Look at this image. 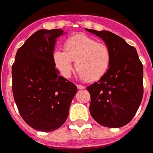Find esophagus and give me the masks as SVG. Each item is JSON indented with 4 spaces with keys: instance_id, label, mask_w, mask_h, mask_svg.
Instances as JSON below:
<instances>
[{
    "instance_id": "34e87169",
    "label": "esophagus",
    "mask_w": 153,
    "mask_h": 153,
    "mask_svg": "<svg viewBox=\"0 0 153 153\" xmlns=\"http://www.w3.org/2000/svg\"><path fill=\"white\" fill-rule=\"evenodd\" d=\"M76 87H77L78 89H80V90H84L85 88V87L82 85V84H76Z\"/></svg>"
}]
</instances>
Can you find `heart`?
<instances>
[{"label":"heart","instance_id":"1","mask_svg":"<svg viewBox=\"0 0 153 153\" xmlns=\"http://www.w3.org/2000/svg\"><path fill=\"white\" fill-rule=\"evenodd\" d=\"M64 51L55 50L53 60L63 76L69 77L73 71V62L76 69L86 81L93 82L103 77L109 70L112 61L111 48L106 43L86 35L78 34L67 38L64 42Z\"/></svg>","mask_w":153,"mask_h":153}]
</instances>
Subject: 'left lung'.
Instances as JSON below:
<instances>
[{"label":"left lung","instance_id":"1","mask_svg":"<svg viewBox=\"0 0 153 153\" xmlns=\"http://www.w3.org/2000/svg\"><path fill=\"white\" fill-rule=\"evenodd\" d=\"M86 30L101 38L112 53L106 75L87 87L91 96L90 114L103 126H124L133 119L142 100V63L136 49L120 36L108 30Z\"/></svg>","mask_w":153,"mask_h":153}]
</instances>
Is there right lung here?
I'll use <instances>...</instances> for the list:
<instances>
[{"instance_id":"obj_1","label":"right lung","mask_w":153,"mask_h":153,"mask_svg":"<svg viewBox=\"0 0 153 153\" xmlns=\"http://www.w3.org/2000/svg\"><path fill=\"white\" fill-rule=\"evenodd\" d=\"M62 29L39 30L18 49L12 66L13 93L24 122L36 130L62 126L77 88L59 75L53 60L56 39Z\"/></svg>"}]
</instances>
